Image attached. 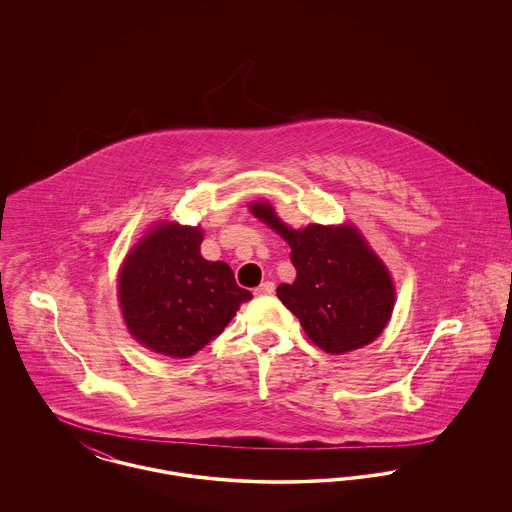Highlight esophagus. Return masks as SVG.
Returning <instances> with one entry per match:
<instances>
[{
	"label": "esophagus",
	"mask_w": 512,
	"mask_h": 512,
	"mask_svg": "<svg viewBox=\"0 0 512 512\" xmlns=\"http://www.w3.org/2000/svg\"><path fill=\"white\" fill-rule=\"evenodd\" d=\"M274 292V284L272 282H263L259 288H255V295H268Z\"/></svg>",
	"instance_id": "34e87169"
}]
</instances>
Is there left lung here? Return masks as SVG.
<instances>
[{
  "mask_svg": "<svg viewBox=\"0 0 512 512\" xmlns=\"http://www.w3.org/2000/svg\"><path fill=\"white\" fill-rule=\"evenodd\" d=\"M251 213L292 247L297 276L293 284H280L276 295L315 345L341 355L382 334L395 290L388 268L357 228L309 224L293 230L276 217L270 203H253Z\"/></svg>",
  "mask_w": 512,
  "mask_h": 512,
  "instance_id": "1",
  "label": "left lung"
}]
</instances>
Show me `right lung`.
<instances>
[{"instance_id": "1", "label": "right lung", "mask_w": 512, "mask_h": 512, "mask_svg": "<svg viewBox=\"0 0 512 512\" xmlns=\"http://www.w3.org/2000/svg\"><path fill=\"white\" fill-rule=\"evenodd\" d=\"M201 242L199 226L161 222L122 263V317L134 340L155 353L192 357L253 297L224 261L201 257Z\"/></svg>"}]
</instances>
